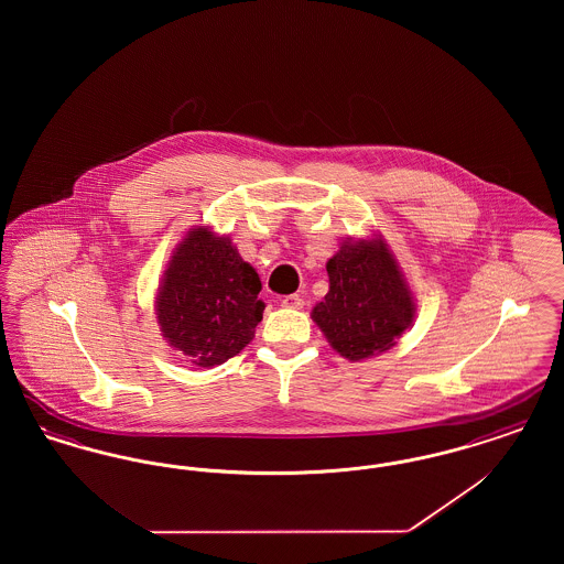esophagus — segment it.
<instances>
[{"label": "esophagus", "instance_id": "34e87169", "mask_svg": "<svg viewBox=\"0 0 564 564\" xmlns=\"http://www.w3.org/2000/svg\"><path fill=\"white\" fill-rule=\"evenodd\" d=\"M281 306H285V308H295V311H297V308H302V306H304V300H302L297 294L285 295V297L281 300Z\"/></svg>", "mask_w": 564, "mask_h": 564}]
</instances>
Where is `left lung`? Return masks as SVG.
Returning <instances> with one entry per match:
<instances>
[{
    "instance_id": "left-lung-1",
    "label": "left lung",
    "mask_w": 564,
    "mask_h": 564,
    "mask_svg": "<svg viewBox=\"0 0 564 564\" xmlns=\"http://www.w3.org/2000/svg\"><path fill=\"white\" fill-rule=\"evenodd\" d=\"M329 290L313 306L329 347L364 361L398 345L416 315V300L382 235L349 239L325 264Z\"/></svg>"
}]
</instances>
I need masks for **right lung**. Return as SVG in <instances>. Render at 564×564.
Here are the masks:
<instances>
[{"label": "right lung", "instance_id": "1", "mask_svg": "<svg viewBox=\"0 0 564 564\" xmlns=\"http://www.w3.org/2000/svg\"><path fill=\"white\" fill-rule=\"evenodd\" d=\"M262 281L228 235L194 226L175 245L154 297L161 336L196 368H214L256 336Z\"/></svg>", "mask_w": 564, "mask_h": 564}]
</instances>
